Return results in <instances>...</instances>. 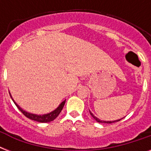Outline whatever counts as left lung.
Segmentation results:
<instances>
[{
    "label": "left lung",
    "instance_id": "8db88e82",
    "mask_svg": "<svg viewBox=\"0 0 151 151\" xmlns=\"http://www.w3.org/2000/svg\"><path fill=\"white\" fill-rule=\"evenodd\" d=\"M90 114H91V115H92V117H93V118H94L96 121L97 122H99V123H106V124H110V123H114V122H119V121H121L122 119H119V120H116V121H112V122H106V121H100V120L99 119V118H97L96 117H95L94 115L92 114V113L90 112Z\"/></svg>",
    "mask_w": 151,
    "mask_h": 151
}]
</instances>
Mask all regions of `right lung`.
I'll use <instances>...</instances> for the list:
<instances>
[{"label": "right lung", "instance_id": "1", "mask_svg": "<svg viewBox=\"0 0 151 151\" xmlns=\"http://www.w3.org/2000/svg\"><path fill=\"white\" fill-rule=\"evenodd\" d=\"M11 98H12V96H11ZM13 100V99H12ZM13 102L15 103V104L16 105V106L18 107V109L21 111V112L23 114L26 116L27 117L29 118V119L34 120V121H36V122H42V123H47V122H50L53 120H55L56 118L59 114L61 112V110H63L64 105H65V103H66V100H64L63 102H62L61 104L58 106V107L52 112L49 113V114H44V115H37V114H29V113L26 112L25 110H23L22 108H20L19 106L15 103V102L13 100Z\"/></svg>", "mask_w": 151, "mask_h": 151}]
</instances>
